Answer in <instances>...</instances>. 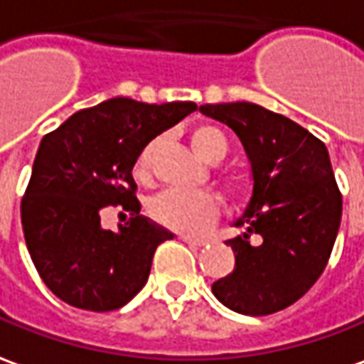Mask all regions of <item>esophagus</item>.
Here are the masks:
<instances>
[{
	"label": "esophagus",
	"instance_id": "1",
	"mask_svg": "<svg viewBox=\"0 0 364 364\" xmlns=\"http://www.w3.org/2000/svg\"><path fill=\"white\" fill-rule=\"evenodd\" d=\"M180 240H182V242H186L188 245H192V247H202V245L208 244V240H204V237H194V235H186V234L180 235Z\"/></svg>",
	"mask_w": 364,
	"mask_h": 364
}]
</instances>
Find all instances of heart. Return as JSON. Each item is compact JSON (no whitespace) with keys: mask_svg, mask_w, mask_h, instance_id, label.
Wrapping results in <instances>:
<instances>
[{"mask_svg":"<svg viewBox=\"0 0 364 364\" xmlns=\"http://www.w3.org/2000/svg\"><path fill=\"white\" fill-rule=\"evenodd\" d=\"M192 149L196 150L200 158L206 162L222 160L228 150L224 132L212 124H200L190 134ZM154 152V142L146 144L140 150L139 158L134 162V176L144 180L149 176L150 160ZM149 214L158 224L166 225L170 230L184 232V234H200L214 222L220 214V202L214 194L196 190H164L149 202Z\"/></svg>","mask_w":364,"mask_h":364,"instance_id":"obj_1","label":"heart"}]
</instances>
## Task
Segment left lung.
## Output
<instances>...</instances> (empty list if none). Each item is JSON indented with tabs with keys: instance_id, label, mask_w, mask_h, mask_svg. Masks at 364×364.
<instances>
[{
	"instance_id": "left-lung-1",
	"label": "left lung",
	"mask_w": 364,
	"mask_h": 364,
	"mask_svg": "<svg viewBox=\"0 0 364 364\" xmlns=\"http://www.w3.org/2000/svg\"><path fill=\"white\" fill-rule=\"evenodd\" d=\"M234 130L250 162L252 194L228 240L234 272L212 283L215 299L242 315H269L311 289L325 269L343 214L327 146L291 119L255 102L202 105ZM258 234V244L249 235Z\"/></svg>"
}]
</instances>
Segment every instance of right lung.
<instances>
[{
	"label": "right lung",
	"mask_w": 364,
	"mask_h": 364,
	"mask_svg": "<svg viewBox=\"0 0 364 364\" xmlns=\"http://www.w3.org/2000/svg\"><path fill=\"white\" fill-rule=\"evenodd\" d=\"M196 109L190 101L149 105L114 97L43 136L21 224L37 272L61 301L112 311L146 285L156 247L174 234L140 214L132 168L150 140ZM107 205L131 214L114 232L100 225Z\"/></svg>",
	"instance_id": "obj_1"
}]
</instances>
